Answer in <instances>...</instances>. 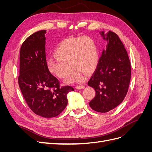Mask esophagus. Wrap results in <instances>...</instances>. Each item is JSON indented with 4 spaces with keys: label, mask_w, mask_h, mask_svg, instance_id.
Masks as SVG:
<instances>
[{
    "label": "esophagus",
    "mask_w": 152,
    "mask_h": 152,
    "mask_svg": "<svg viewBox=\"0 0 152 152\" xmlns=\"http://www.w3.org/2000/svg\"><path fill=\"white\" fill-rule=\"evenodd\" d=\"M84 88H85V86H80V85H78V86H76L75 87V89H84Z\"/></svg>",
    "instance_id": "1"
}]
</instances>
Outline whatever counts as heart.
I'll return each mask as SVG.
<instances>
[{"mask_svg":"<svg viewBox=\"0 0 152 152\" xmlns=\"http://www.w3.org/2000/svg\"><path fill=\"white\" fill-rule=\"evenodd\" d=\"M55 54L56 57L50 58L46 62L48 69L53 74L63 79L70 74L72 68H75L72 76L65 80V84L82 82L84 73L93 72L98 62L97 49L86 37L63 40L55 50Z\"/></svg>","mask_w":152,"mask_h":152,"instance_id":"b5f03b06","label":"heart"}]
</instances>
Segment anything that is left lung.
<instances>
[{
  "instance_id": "left-lung-1",
  "label": "left lung",
  "mask_w": 152,
  "mask_h": 152,
  "mask_svg": "<svg viewBox=\"0 0 152 152\" xmlns=\"http://www.w3.org/2000/svg\"><path fill=\"white\" fill-rule=\"evenodd\" d=\"M107 41L98 65L88 86L96 91L95 97L89 102L95 111L106 113L117 107L125 98L131 77V62L126 50L118 36L114 32L100 31Z\"/></svg>"
}]
</instances>
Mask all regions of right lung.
Wrapping results in <instances>:
<instances>
[{
	"instance_id": "obj_1",
	"label": "right lung",
	"mask_w": 152,
	"mask_h": 152,
	"mask_svg": "<svg viewBox=\"0 0 152 152\" xmlns=\"http://www.w3.org/2000/svg\"><path fill=\"white\" fill-rule=\"evenodd\" d=\"M45 34L46 30L37 31L23 43L18 84L31 111L42 117L52 118L66 108L67 94L74 89L71 86L60 87L57 78L48 69Z\"/></svg>"
}]
</instances>
